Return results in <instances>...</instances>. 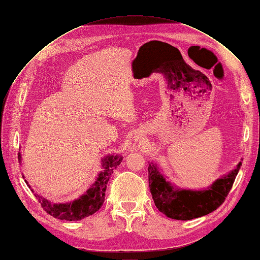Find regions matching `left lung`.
I'll use <instances>...</instances> for the list:
<instances>
[{
    "label": "left lung",
    "mask_w": 260,
    "mask_h": 260,
    "mask_svg": "<svg viewBox=\"0 0 260 260\" xmlns=\"http://www.w3.org/2000/svg\"><path fill=\"white\" fill-rule=\"evenodd\" d=\"M242 164L229 174L217 179L206 190L193 191L174 186L166 180L157 165H148V186L155 206L171 219L191 220L210 214L224 202Z\"/></svg>",
    "instance_id": "obj_1"
}]
</instances>
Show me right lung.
I'll return each mask as SVG.
<instances>
[{
    "instance_id": "obj_1",
    "label": "right lung",
    "mask_w": 260,
    "mask_h": 260,
    "mask_svg": "<svg viewBox=\"0 0 260 260\" xmlns=\"http://www.w3.org/2000/svg\"><path fill=\"white\" fill-rule=\"evenodd\" d=\"M18 158L19 160H21L20 153L18 154ZM121 161L122 157L118 155H109L104 157L102 159V168L103 169L98 175L95 182L91 185L88 191L75 201L69 203L53 204L50 201L43 199L40 195L35 194V196L38 199L39 203L41 204L42 208L54 218L67 220V221L81 220L93 215L94 212H96L102 207V205H103L105 200V191L107 187L106 185L109 179H111L114 170L119 166ZM25 182L28 184L26 180ZM31 191L34 192L32 188H31Z\"/></svg>"
}]
</instances>
